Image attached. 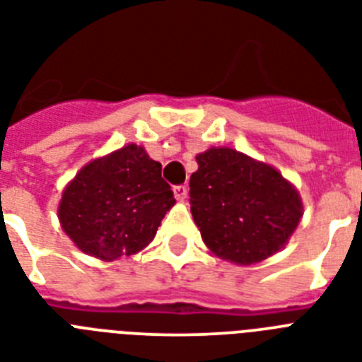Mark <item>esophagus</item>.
Masks as SVG:
<instances>
[{"label":"esophagus","instance_id":"esophagus-1","mask_svg":"<svg viewBox=\"0 0 362 362\" xmlns=\"http://www.w3.org/2000/svg\"><path fill=\"white\" fill-rule=\"evenodd\" d=\"M173 193H175L176 201H184L187 197V187L184 186V184H180V186H175L173 187Z\"/></svg>","mask_w":362,"mask_h":362}]
</instances>
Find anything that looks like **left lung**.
Masks as SVG:
<instances>
[{
  "label": "left lung",
  "mask_w": 362,
  "mask_h": 362,
  "mask_svg": "<svg viewBox=\"0 0 362 362\" xmlns=\"http://www.w3.org/2000/svg\"><path fill=\"white\" fill-rule=\"evenodd\" d=\"M197 163L189 178L191 214L211 252L245 266L283 247L303 206L281 173L232 148H210Z\"/></svg>",
  "instance_id": "obj_1"
}]
</instances>
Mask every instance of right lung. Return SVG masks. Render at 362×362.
I'll list each match as a JSON object with an SVG mask.
<instances>
[{
    "label": "right lung",
    "mask_w": 362,
    "mask_h": 362,
    "mask_svg": "<svg viewBox=\"0 0 362 362\" xmlns=\"http://www.w3.org/2000/svg\"><path fill=\"white\" fill-rule=\"evenodd\" d=\"M173 204L160 161L128 145L76 175L63 191L59 219L81 251L115 260L148 245Z\"/></svg>",
    "instance_id": "obj_1"
}]
</instances>
